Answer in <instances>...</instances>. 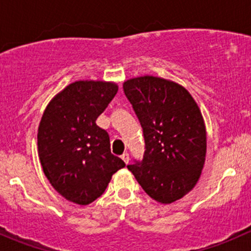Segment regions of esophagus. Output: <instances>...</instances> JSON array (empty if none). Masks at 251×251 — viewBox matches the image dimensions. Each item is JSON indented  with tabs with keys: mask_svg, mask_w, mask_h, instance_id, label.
<instances>
[{
	"mask_svg": "<svg viewBox=\"0 0 251 251\" xmlns=\"http://www.w3.org/2000/svg\"><path fill=\"white\" fill-rule=\"evenodd\" d=\"M121 159H123V160H124V163L128 164V161H130V155H128L127 153H124L123 155H121Z\"/></svg>",
	"mask_w": 251,
	"mask_h": 251,
	"instance_id": "obj_1",
	"label": "esophagus"
}]
</instances>
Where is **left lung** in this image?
<instances>
[{
  "mask_svg": "<svg viewBox=\"0 0 251 251\" xmlns=\"http://www.w3.org/2000/svg\"><path fill=\"white\" fill-rule=\"evenodd\" d=\"M144 137L142 160L127 169L154 201L170 204L198 182L206 153L203 116L188 91L154 76L127 80L123 86Z\"/></svg>",
  "mask_w": 251,
  "mask_h": 251,
  "instance_id": "obj_1",
  "label": "left lung"
}]
</instances>
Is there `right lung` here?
<instances>
[{"label": "right lung", "mask_w": 251, "mask_h": 251, "mask_svg": "<svg viewBox=\"0 0 251 251\" xmlns=\"http://www.w3.org/2000/svg\"><path fill=\"white\" fill-rule=\"evenodd\" d=\"M118 92L103 81H76L58 93L42 115L37 147L53 188L68 201L87 205L104 193L125 163L110 151L109 135L96 125Z\"/></svg>", "instance_id": "obj_1"}]
</instances>
